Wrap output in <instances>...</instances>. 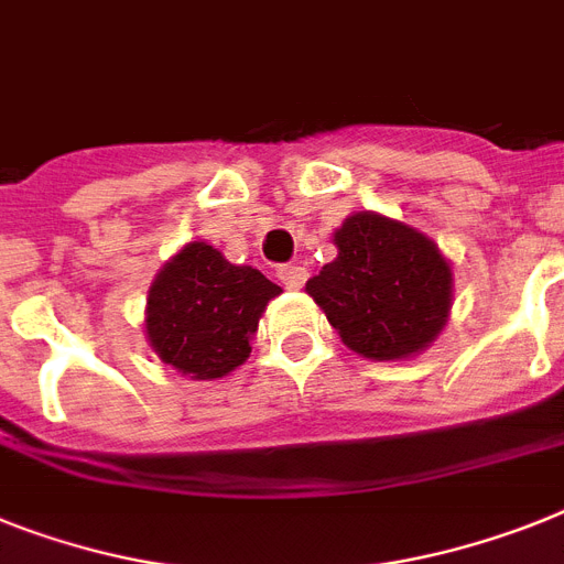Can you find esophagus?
<instances>
[{
  "instance_id": "obj_1",
  "label": "esophagus",
  "mask_w": 564,
  "mask_h": 564,
  "mask_svg": "<svg viewBox=\"0 0 564 564\" xmlns=\"http://www.w3.org/2000/svg\"><path fill=\"white\" fill-rule=\"evenodd\" d=\"M278 281H281L286 290H301L306 283V269L297 267V263H286V267L278 269Z\"/></svg>"
}]
</instances>
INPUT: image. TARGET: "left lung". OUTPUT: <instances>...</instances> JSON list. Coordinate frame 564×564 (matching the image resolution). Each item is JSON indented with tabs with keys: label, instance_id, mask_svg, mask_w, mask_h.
<instances>
[{
	"label": "left lung",
	"instance_id": "1",
	"mask_svg": "<svg viewBox=\"0 0 564 564\" xmlns=\"http://www.w3.org/2000/svg\"><path fill=\"white\" fill-rule=\"evenodd\" d=\"M338 258L306 281L352 352L399 361L427 349L451 318L453 269L413 226L358 212L335 231Z\"/></svg>",
	"mask_w": 564,
	"mask_h": 564
}]
</instances>
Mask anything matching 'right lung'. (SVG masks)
<instances>
[{"label":"right lung","instance_id":"obj_1","mask_svg":"<svg viewBox=\"0 0 564 564\" xmlns=\"http://www.w3.org/2000/svg\"><path fill=\"white\" fill-rule=\"evenodd\" d=\"M281 286L252 267L229 263L194 240L174 254L149 290L145 338L158 358L194 381L224 378L252 352L258 321Z\"/></svg>","mask_w":564,"mask_h":564}]
</instances>
